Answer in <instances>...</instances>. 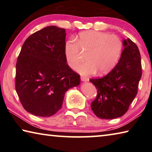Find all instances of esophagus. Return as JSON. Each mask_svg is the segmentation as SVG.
I'll return each instance as SVG.
<instances>
[{"label": "esophagus", "instance_id": "1", "mask_svg": "<svg viewBox=\"0 0 152 152\" xmlns=\"http://www.w3.org/2000/svg\"><path fill=\"white\" fill-rule=\"evenodd\" d=\"M81 80L82 82H87L88 81V78H87L86 77H84V76H81Z\"/></svg>", "mask_w": 152, "mask_h": 152}]
</instances>
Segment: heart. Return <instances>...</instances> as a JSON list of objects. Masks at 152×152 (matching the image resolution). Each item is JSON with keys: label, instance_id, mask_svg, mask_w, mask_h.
<instances>
[{"label": "heart", "instance_id": "heart-1", "mask_svg": "<svg viewBox=\"0 0 152 152\" xmlns=\"http://www.w3.org/2000/svg\"><path fill=\"white\" fill-rule=\"evenodd\" d=\"M121 39L115 35L107 33L87 31L78 35L77 42L73 39L64 45V56L68 65L74 68L81 60L80 51L88 52L86 62L80 64L76 70L83 75L96 72L104 75L116 66L123 51Z\"/></svg>", "mask_w": 152, "mask_h": 152}]
</instances>
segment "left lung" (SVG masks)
Segmentation results:
<instances>
[{
    "label": "left lung",
    "mask_w": 152,
    "mask_h": 152,
    "mask_svg": "<svg viewBox=\"0 0 152 152\" xmlns=\"http://www.w3.org/2000/svg\"><path fill=\"white\" fill-rule=\"evenodd\" d=\"M123 45L124 49L115 68L102 78L90 79L98 92L91 109L101 119L123 116L137 93L142 74L140 50L129 38L123 40Z\"/></svg>",
    "instance_id": "obj_1"
}]
</instances>
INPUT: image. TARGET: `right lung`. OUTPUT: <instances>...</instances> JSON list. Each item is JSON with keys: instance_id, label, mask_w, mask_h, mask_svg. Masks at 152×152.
Returning <instances> with one entry per match:
<instances>
[{"instance_id": "obj_1", "label": "right lung", "mask_w": 152, "mask_h": 152, "mask_svg": "<svg viewBox=\"0 0 152 152\" xmlns=\"http://www.w3.org/2000/svg\"><path fill=\"white\" fill-rule=\"evenodd\" d=\"M66 31L48 26L25 40L17 58L15 88L20 103L35 116L50 117L62 106L69 88L80 77L66 64Z\"/></svg>"}]
</instances>
